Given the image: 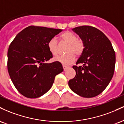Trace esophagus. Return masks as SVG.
I'll return each mask as SVG.
<instances>
[{"mask_svg":"<svg viewBox=\"0 0 124 124\" xmlns=\"http://www.w3.org/2000/svg\"><path fill=\"white\" fill-rule=\"evenodd\" d=\"M68 68H69V67H68V66H64V65H63V70H64V71H65V70H66V69H68Z\"/></svg>","mask_w":124,"mask_h":124,"instance_id":"esophagus-1","label":"esophagus"}]
</instances>
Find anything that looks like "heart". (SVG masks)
Instances as JSON below:
<instances>
[{
  "mask_svg": "<svg viewBox=\"0 0 124 124\" xmlns=\"http://www.w3.org/2000/svg\"><path fill=\"white\" fill-rule=\"evenodd\" d=\"M60 39L62 42L68 44L65 51L67 54L56 56L54 59L64 65H69L75 61V54L77 56L82 55L85 49V44L83 41L78 39L75 34L69 31H65L62 33L60 35ZM48 47L52 55L54 56L58 55L59 52V45L56 38H51L48 43Z\"/></svg>",
  "mask_w": 124,
  "mask_h": 124,
  "instance_id": "heart-1",
  "label": "heart"
}]
</instances>
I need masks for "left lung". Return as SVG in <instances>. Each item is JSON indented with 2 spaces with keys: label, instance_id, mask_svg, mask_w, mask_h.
Masks as SVG:
<instances>
[{
  "label": "left lung",
  "instance_id": "obj_1",
  "mask_svg": "<svg viewBox=\"0 0 124 124\" xmlns=\"http://www.w3.org/2000/svg\"><path fill=\"white\" fill-rule=\"evenodd\" d=\"M85 44V49L73 66L76 76L69 81L70 89L79 96L91 98L101 93L114 72L116 54L108 38L97 28L89 25L72 29Z\"/></svg>",
  "mask_w": 124,
  "mask_h": 124
}]
</instances>
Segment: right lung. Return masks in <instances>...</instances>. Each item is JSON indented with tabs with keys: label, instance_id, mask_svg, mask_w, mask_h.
<instances>
[{
	"label": "right lung",
	"instance_id": "add662e5",
	"mask_svg": "<svg viewBox=\"0 0 124 124\" xmlns=\"http://www.w3.org/2000/svg\"><path fill=\"white\" fill-rule=\"evenodd\" d=\"M62 31L31 25L20 31L10 45L8 72L14 86L24 96L35 99L44 95L56 75L63 72L60 62L46 63L52 58L48 42Z\"/></svg>",
	"mask_w": 124,
	"mask_h": 124
}]
</instances>
